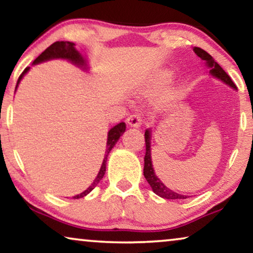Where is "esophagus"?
Instances as JSON below:
<instances>
[{"instance_id": "obj_1", "label": "esophagus", "mask_w": 253, "mask_h": 253, "mask_svg": "<svg viewBox=\"0 0 253 253\" xmlns=\"http://www.w3.org/2000/svg\"><path fill=\"white\" fill-rule=\"evenodd\" d=\"M127 126L131 127H139L141 126V117L139 115H130L126 119Z\"/></svg>"}]
</instances>
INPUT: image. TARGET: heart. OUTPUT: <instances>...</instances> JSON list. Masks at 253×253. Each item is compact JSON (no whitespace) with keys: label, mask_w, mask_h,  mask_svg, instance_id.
Returning <instances> with one entry per match:
<instances>
[{"label":"heart","mask_w":253,"mask_h":253,"mask_svg":"<svg viewBox=\"0 0 253 253\" xmlns=\"http://www.w3.org/2000/svg\"><path fill=\"white\" fill-rule=\"evenodd\" d=\"M172 77H174V71H172L171 69H160V70L155 71L151 77H148L146 79V81L140 83V84L137 86V91L141 93V94L151 93L155 91V89H159L164 87L165 85H167L168 83L171 81Z\"/></svg>","instance_id":"heart-1"}]
</instances>
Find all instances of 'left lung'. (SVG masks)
Wrapping results in <instances>:
<instances>
[{
	"instance_id": "left-lung-1",
	"label": "left lung",
	"mask_w": 253,
	"mask_h": 253,
	"mask_svg": "<svg viewBox=\"0 0 253 253\" xmlns=\"http://www.w3.org/2000/svg\"><path fill=\"white\" fill-rule=\"evenodd\" d=\"M195 53L197 56H199L202 60L205 62V65L210 69V75L212 76L213 78H216L221 81L224 84L229 86V87L237 89L236 86H235L234 82L231 81V78L226 74V71L223 70L222 68L220 67L219 64L214 61V58L211 56L209 53H206L205 50L202 49L199 47H195ZM151 140H152V130L147 129L145 131V143H146V154H145L144 159V176L148 182V184L151 185L152 190L155 195L164 199H185L186 196L179 195V193L172 191L166 186V184L162 183L160 178L158 177L157 174H155L153 164H152V154H151Z\"/></svg>"
}]
</instances>
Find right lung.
<instances>
[{
	"label": "right lung",
	"mask_w": 253,
	"mask_h": 253,
	"mask_svg": "<svg viewBox=\"0 0 253 253\" xmlns=\"http://www.w3.org/2000/svg\"><path fill=\"white\" fill-rule=\"evenodd\" d=\"M51 60H65V61L70 62L71 64H74L75 67L82 69L83 71L89 70L87 57H86L85 55H83L81 51L76 48V44L74 42H70V41H56V42L50 44V46L48 47L46 50L42 51V53H41L39 56H38L36 60L33 61L32 65L40 64V63H43V62L51 61ZM30 69H31L30 67H27L25 70L23 71V74L19 76L18 81H17L15 92L17 91V88H18V86L20 84V82H22V79L24 78V76H25L27 72L30 71ZM124 132H126V123L124 122L116 124L115 126H113L112 129L108 131L105 158H103L102 165H101V167H100L98 175H96V177L94 178V181H93L92 184L89 185L88 188L85 190V191L79 193V195L74 196V199H79V198H83V197L87 196L88 193L99 184V182L101 181L103 175H105V172H106V164H107V158H108L109 152L113 150V147L115 146V144L119 141L120 137L122 136Z\"/></svg>",
	"instance_id": "right-lung-1"
}]
</instances>
